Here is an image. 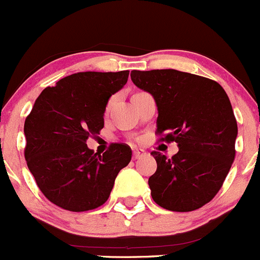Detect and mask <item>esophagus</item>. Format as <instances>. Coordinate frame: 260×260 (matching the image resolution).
<instances>
[{
    "label": "esophagus",
    "mask_w": 260,
    "mask_h": 260,
    "mask_svg": "<svg viewBox=\"0 0 260 260\" xmlns=\"http://www.w3.org/2000/svg\"><path fill=\"white\" fill-rule=\"evenodd\" d=\"M145 155V151L143 150V149H134L133 151V158L134 159H139L141 158V156Z\"/></svg>",
    "instance_id": "1"
}]
</instances>
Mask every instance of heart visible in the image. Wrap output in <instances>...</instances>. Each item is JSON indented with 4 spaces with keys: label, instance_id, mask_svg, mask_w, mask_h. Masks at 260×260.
Instances as JSON below:
<instances>
[{
    "label": "heart",
    "instance_id": "obj_1",
    "mask_svg": "<svg viewBox=\"0 0 260 260\" xmlns=\"http://www.w3.org/2000/svg\"><path fill=\"white\" fill-rule=\"evenodd\" d=\"M112 102H114V100H110V101H109V104H107V107H106V109L107 110H109L110 109V107H111V105H112Z\"/></svg>",
    "mask_w": 260,
    "mask_h": 260
}]
</instances>
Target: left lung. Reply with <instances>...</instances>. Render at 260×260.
<instances>
[{"label": "left lung", "mask_w": 260, "mask_h": 260, "mask_svg": "<svg viewBox=\"0 0 260 260\" xmlns=\"http://www.w3.org/2000/svg\"><path fill=\"white\" fill-rule=\"evenodd\" d=\"M135 86L158 106L159 141L178 144L172 158L151 151L156 171L149 177L154 202L188 212L209 204L235 159L238 124L230 100L214 79L176 69L133 71Z\"/></svg>", "instance_id": "obj_1"}]
</instances>
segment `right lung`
I'll use <instances>...</instances> for the list:
<instances>
[{
    "label": "right lung",
    "instance_id": "right-lung-1",
    "mask_svg": "<svg viewBox=\"0 0 260 260\" xmlns=\"http://www.w3.org/2000/svg\"><path fill=\"white\" fill-rule=\"evenodd\" d=\"M127 77L129 71L72 74L46 87L27 115V168L44 196L60 209L83 212L102 206L130 163L127 144L111 143L102 155L87 148L104 127L107 101Z\"/></svg>",
    "mask_w": 260,
    "mask_h": 260
}]
</instances>
